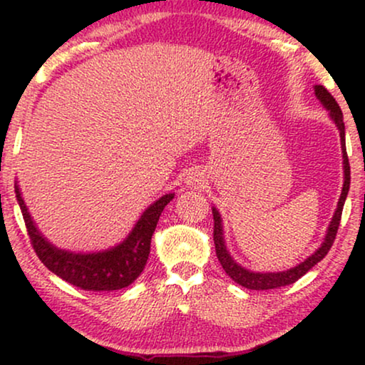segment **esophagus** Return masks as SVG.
Here are the masks:
<instances>
[{"label": "esophagus", "instance_id": "1", "mask_svg": "<svg viewBox=\"0 0 365 365\" xmlns=\"http://www.w3.org/2000/svg\"><path fill=\"white\" fill-rule=\"evenodd\" d=\"M202 181H204V179H202V176H201V174H199V173H191V174H189V176H187V182L191 184V186H194V187L201 186Z\"/></svg>", "mask_w": 365, "mask_h": 365}]
</instances>
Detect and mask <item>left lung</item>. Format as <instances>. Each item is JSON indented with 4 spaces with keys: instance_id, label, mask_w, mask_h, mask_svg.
Here are the masks:
<instances>
[{
    "instance_id": "8db88e82",
    "label": "left lung",
    "mask_w": 365,
    "mask_h": 365,
    "mask_svg": "<svg viewBox=\"0 0 365 365\" xmlns=\"http://www.w3.org/2000/svg\"><path fill=\"white\" fill-rule=\"evenodd\" d=\"M314 91H316V98L322 103V106L329 111V116L339 129V134H341V148H342V159H344V186L341 197H339L337 209L334 212V217L331 224H329L326 239L321 244V247L317 249L312 256H309L306 261L299 264V266L287 269V271L282 272H254L247 271L246 267L239 266V264L231 257V254L227 252L226 244H224V232H222V219L221 214L216 207H212V216H214V244H216V256L221 262V266L229 277L232 279L234 282H237L239 286L246 289H254V291H266V289H277L282 286H289V284H294L297 279H301L304 274L316 266L317 262H321L324 257L327 256V252L331 251L334 239H336L339 224H341V216H342V207L344 202H346L349 186H351V166H349V158L346 151V126H344V118L342 111L339 108V104L331 93L327 91L326 88L317 84L314 86Z\"/></svg>"
}]
</instances>
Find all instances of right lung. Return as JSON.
<instances>
[{
	"label": "right lung",
	"mask_w": 365,
	"mask_h": 365,
	"mask_svg": "<svg viewBox=\"0 0 365 365\" xmlns=\"http://www.w3.org/2000/svg\"><path fill=\"white\" fill-rule=\"evenodd\" d=\"M14 192L19 207H21L28 236L31 239L33 249L44 266L73 286L84 291H118L128 287L139 277L146 266L151 249V237L163 209L173 201L174 194H164L156 202H153L143 216L139 217L136 226L121 244L108 251L74 254L63 251L53 246L38 227L34 226L31 214L28 212L18 184H14Z\"/></svg>",
	"instance_id": "right-lung-1"
}]
</instances>
